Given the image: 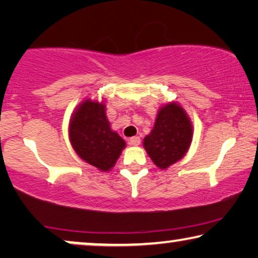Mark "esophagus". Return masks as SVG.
Masks as SVG:
<instances>
[{"mask_svg": "<svg viewBox=\"0 0 258 258\" xmlns=\"http://www.w3.org/2000/svg\"><path fill=\"white\" fill-rule=\"evenodd\" d=\"M140 143H141V139L139 136H134L129 140V144H132V146H135V147L140 146Z\"/></svg>", "mask_w": 258, "mask_h": 258, "instance_id": "34e87169", "label": "esophagus"}]
</instances>
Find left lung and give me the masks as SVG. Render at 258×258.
<instances>
[{"mask_svg":"<svg viewBox=\"0 0 258 258\" xmlns=\"http://www.w3.org/2000/svg\"><path fill=\"white\" fill-rule=\"evenodd\" d=\"M192 124L182 105L169 102L160 108L154 128L143 140V147L151 161L165 169L182 160L192 141Z\"/></svg>","mask_w":258,"mask_h":258,"instance_id":"obj_1","label":"left lung"}]
</instances>
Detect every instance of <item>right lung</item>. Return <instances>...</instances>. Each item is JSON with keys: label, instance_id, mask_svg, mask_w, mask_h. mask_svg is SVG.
<instances>
[{"label": "right lung", "instance_id": "obj_1", "mask_svg": "<svg viewBox=\"0 0 258 258\" xmlns=\"http://www.w3.org/2000/svg\"><path fill=\"white\" fill-rule=\"evenodd\" d=\"M69 140L76 154L101 171H109L118 160L125 142L111 130L103 101L86 98L73 112Z\"/></svg>", "mask_w": 258, "mask_h": 258}]
</instances>
